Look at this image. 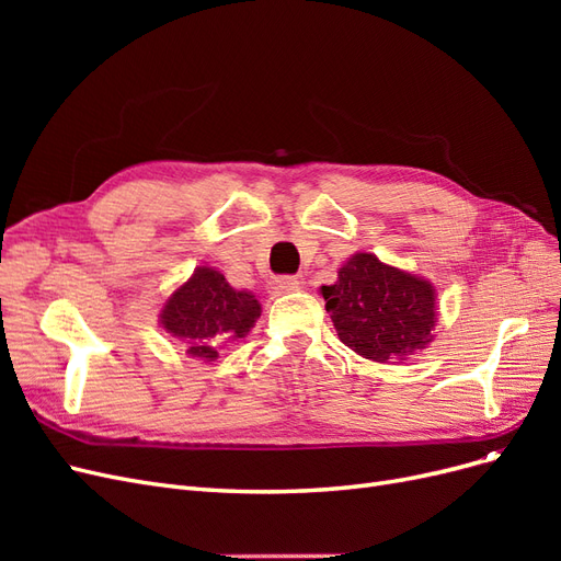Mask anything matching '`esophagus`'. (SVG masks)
<instances>
[{
  "label": "esophagus",
  "instance_id": "1",
  "mask_svg": "<svg viewBox=\"0 0 561 561\" xmlns=\"http://www.w3.org/2000/svg\"><path fill=\"white\" fill-rule=\"evenodd\" d=\"M299 287H301V283L295 276H280V278L271 283V295H274V297L290 295V293H297Z\"/></svg>",
  "mask_w": 561,
  "mask_h": 561
}]
</instances>
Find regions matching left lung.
Segmentation results:
<instances>
[{"label":"left lung","instance_id":"8db88e82","mask_svg":"<svg viewBox=\"0 0 561 561\" xmlns=\"http://www.w3.org/2000/svg\"><path fill=\"white\" fill-rule=\"evenodd\" d=\"M339 339L367 360H402L431 342L435 290L428 280L358 252L320 287Z\"/></svg>","mask_w":561,"mask_h":561}]
</instances>
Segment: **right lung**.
I'll use <instances>...</instances> for the list:
<instances>
[{
	"label": "right lung",
	"instance_id": "1",
	"mask_svg": "<svg viewBox=\"0 0 561 561\" xmlns=\"http://www.w3.org/2000/svg\"><path fill=\"white\" fill-rule=\"evenodd\" d=\"M260 313L254 295L233 290L219 271L198 266L165 301L161 325L180 339L194 358L215 360L217 346L243 339Z\"/></svg>",
	"mask_w": 561,
	"mask_h": 561
}]
</instances>
